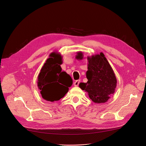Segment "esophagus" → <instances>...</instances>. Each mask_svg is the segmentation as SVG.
<instances>
[{"label":"esophagus","mask_w":146,"mask_h":146,"mask_svg":"<svg viewBox=\"0 0 146 146\" xmlns=\"http://www.w3.org/2000/svg\"><path fill=\"white\" fill-rule=\"evenodd\" d=\"M79 83H80V80H76V81H75L74 83V86L75 87H77V86H78Z\"/></svg>","instance_id":"obj_1"}]
</instances>
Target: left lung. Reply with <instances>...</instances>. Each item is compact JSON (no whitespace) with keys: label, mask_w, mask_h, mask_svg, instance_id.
I'll use <instances>...</instances> for the list:
<instances>
[{"label":"left lung","mask_w":146,"mask_h":146,"mask_svg":"<svg viewBox=\"0 0 146 146\" xmlns=\"http://www.w3.org/2000/svg\"><path fill=\"white\" fill-rule=\"evenodd\" d=\"M77 58L82 59L80 53ZM87 60L88 82L80 83L79 87L88 92L90 98L94 102L105 103L115 93L117 80L114 72L102 52L87 56Z\"/></svg>","instance_id":"8db88e82"}]
</instances>
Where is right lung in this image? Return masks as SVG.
Wrapping results in <instances>:
<instances>
[{"instance_id":"obj_1","label":"right lung","mask_w":146,"mask_h":146,"mask_svg":"<svg viewBox=\"0 0 146 146\" xmlns=\"http://www.w3.org/2000/svg\"><path fill=\"white\" fill-rule=\"evenodd\" d=\"M49 57L38 76L37 86L45 100L54 102L66 95L73 80L70 75L62 71L63 60L59 53L53 52Z\"/></svg>"}]
</instances>
